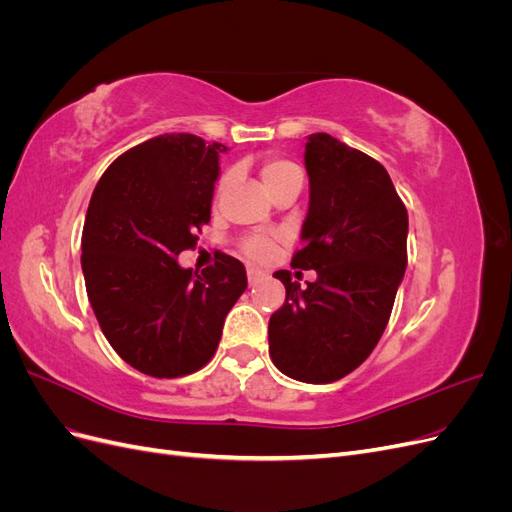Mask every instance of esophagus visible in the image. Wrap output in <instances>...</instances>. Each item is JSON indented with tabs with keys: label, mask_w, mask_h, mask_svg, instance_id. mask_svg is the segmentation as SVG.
<instances>
[{
	"label": "esophagus",
	"mask_w": 512,
	"mask_h": 512,
	"mask_svg": "<svg viewBox=\"0 0 512 512\" xmlns=\"http://www.w3.org/2000/svg\"><path fill=\"white\" fill-rule=\"evenodd\" d=\"M260 277H262V273L258 271V269H247V282H250V286H254L258 280H260Z\"/></svg>",
	"instance_id": "34e87169"
}]
</instances>
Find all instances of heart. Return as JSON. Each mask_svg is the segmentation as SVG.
I'll use <instances>...</instances> for the list:
<instances>
[{
  "instance_id": "heart-1",
  "label": "heart",
  "mask_w": 512,
  "mask_h": 512,
  "mask_svg": "<svg viewBox=\"0 0 512 512\" xmlns=\"http://www.w3.org/2000/svg\"><path fill=\"white\" fill-rule=\"evenodd\" d=\"M260 177L265 181L267 190L273 192L277 185H282L284 181L292 177H301V170L290 160L269 158L260 166ZM228 183H230V175H224L218 183V194H222L228 188ZM239 250L243 256H247L254 262H267L275 254V239L269 235H247L239 241Z\"/></svg>"
}]
</instances>
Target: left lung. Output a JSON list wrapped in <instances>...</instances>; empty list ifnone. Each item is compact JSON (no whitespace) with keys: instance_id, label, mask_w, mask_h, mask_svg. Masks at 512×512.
Returning <instances> with one entry per match:
<instances>
[{"instance_id":"obj_1","label":"left lung","mask_w":512,"mask_h":512,"mask_svg":"<svg viewBox=\"0 0 512 512\" xmlns=\"http://www.w3.org/2000/svg\"><path fill=\"white\" fill-rule=\"evenodd\" d=\"M305 168L309 211L290 267L318 277L301 288L290 271L273 273L286 301L269 320V354L288 378L327 384L359 367L389 324L408 211L386 168L331 134H309Z\"/></svg>"}]
</instances>
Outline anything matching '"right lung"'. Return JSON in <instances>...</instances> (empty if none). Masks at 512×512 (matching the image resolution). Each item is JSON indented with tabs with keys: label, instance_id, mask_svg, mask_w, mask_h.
Here are the masks:
<instances>
[{
	"label": "right lung",
	"instance_id": "obj_1",
	"mask_svg": "<svg viewBox=\"0 0 512 512\" xmlns=\"http://www.w3.org/2000/svg\"><path fill=\"white\" fill-rule=\"evenodd\" d=\"M220 143L162 134L104 170L81 239L85 288L108 344L151 378H181L218 350L226 314L247 288L224 252L203 271L181 269L211 220Z\"/></svg>",
	"mask_w": 512,
	"mask_h": 512
}]
</instances>
